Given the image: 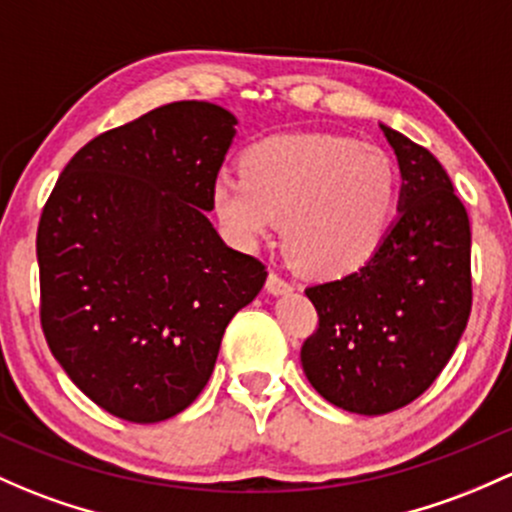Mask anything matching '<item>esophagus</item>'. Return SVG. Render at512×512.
I'll use <instances>...</instances> for the list:
<instances>
[{"label": "esophagus", "instance_id": "esophagus-1", "mask_svg": "<svg viewBox=\"0 0 512 512\" xmlns=\"http://www.w3.org/2000/svg\"><path fill=\"white\" fill-rule=\"evenodd\" d=\"M292 289H294L292 282H287L282 274L270 272V277H267V292H270V294H287V292H292Z\"/></svg>", "mask_w": 512, "mask_h": 512}]
</instances>
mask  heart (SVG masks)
Here are the masks:
<instances>
[{"label":"heart","instance_id":"1","mask_svg":"<svg viewBox=\"0 0 512 512\" xmlns=\"http://www.w3.org/2000/svg\"><path fill=\"white\" fill-rule=\"evenodd\" d=\"M400 176L383 149L341 134H274L250 144L242 171L220 169L211 206L235 245L255 247L284 220L304 272L343 277L368 265L395 223Z\"/></svg>","mask_w":512,"mask_h":512}]
</instances>
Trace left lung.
Here are the masks:
<instances>
[{
	"mask_svg": "<svg viewBox=\"0 0 512 512\" xmlns=\"http://www.w3.org/2000/svg\"><path fill=\"white\" fill-rule=\"evenodd\" d=\"M380 129L400 164V215L368 265L306 289L319 328L301 346V368L324 400L355 414L417 400L471 314L469 213L432 152Z\"/></svg>",
	"mask_w": 512,
	"mask_h": 512,
	"instance_id": "left-lung-1",
	"label": "left lung"
}]
</instances>
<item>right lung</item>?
Wrapping results in <instances>:
<instances>
[{
	"label": "right lung",
	"instance_id": "add662e5",
	"mask_svg": "<svg viewBox=\"0 0 512 512\" xmlns=\"http://www.w3.org/2000/svg\"><path fill=\"white\" fill-rule=\"evenodd\" d=\"M235 125L213 102L161 105L90 139L43 206V336L68 378L127 422H164L201 395L225 326L267 279L206 213Z\"/></svg>",
	"mask_w": 512,
	"mask_h": 512
}]
</instances>
